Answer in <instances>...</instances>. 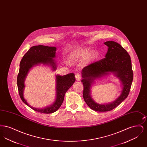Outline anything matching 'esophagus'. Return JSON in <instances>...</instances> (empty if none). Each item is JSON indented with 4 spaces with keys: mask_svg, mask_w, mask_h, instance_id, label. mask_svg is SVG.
I'll use <instances>...</instances> for the list:
<instances>
[{
    "mask_svg": "<svg viewBox=\"0 0 147 147\" xmlns=\"http://www.w3.org/2000/svg\"><path fill=\"white\" fill-rule=\"evenodd\" d=\"M75 77H76V79L77 81L80 80V79H81V77H81V74L80 73H76Z\"/></svg>",
    "mask_w": 147,
    "mask_h": 147,
    "instance_id": "obj_1",
    "label": "esophagus"
}]
</instances>
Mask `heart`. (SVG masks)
<instances>
[{
    "mask_svg": "<svg viewBox=\"0 0 147 147\" xmlns=\"http://www.w3.org/2000/svg\"><path fill=\"white\" fill-rule=\"evenodd\" d=\"M77 55L79 56V57H83V56L86 55L88 53V49H80V50H78L77 51ZM96 55V53H94L92 54V57H94V56Z\"/></svg>",
    "mask_w": 147,
    "mask_h": 147,
    "instance_id": "obj_1",
    "label": "heart"
}]
</instances>
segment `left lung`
Masks as SVG:
<instances>
[{"label": "left lung", "instance_id": "left-lung-1", "mask_svg": "<svg viewBox=\"0 0 147 147\" xmlns=\"http://www.w3.org/2000/svg\"><path fill=\"white\" fill-rule=\"evenodd\" d=\"M104 44L108 47L105 58L85 67L82 71L84 101L91 109L99 112L111 111L126 98L130 91L133 78L131 57L126 49L114 41H107ZM109 72L119 78L123 86V91L113 102L108 105H99L91 98V84L95 78L105 76Z\"/></svg>", "mask_w": 147, "mask_h": 147}]
</instances>
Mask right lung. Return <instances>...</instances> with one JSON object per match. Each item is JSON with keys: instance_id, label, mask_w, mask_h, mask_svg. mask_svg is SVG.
Returning <instances> with one entry per match:
<instances>
[{"instance_id": "obj_1", "label": "right lung", "mask_w": 147, "mask_h": 147, "mask_svg": "<svg viewBox=\"0 0 147 147\" xmlns=\"http://www.w3.org/2000/svg\"><path fill=\"white\" fill-rule=\"evenodd\" d=\"M56 47L46 46H35L31 47L23 56L20 63V69L17 78V84L19 94L21 100L34 111L43 113H51L56 111L62 104L64 95L67 91L76 82L74 73L56 76V100L49 107L44 109L35 108L28 105L24 98L23 92L25 88L24 82L29 70L35 65L43 63L50 65L53 70L56 69V63L53 59L56 57Z\"/></svg>"}]
</instances>
